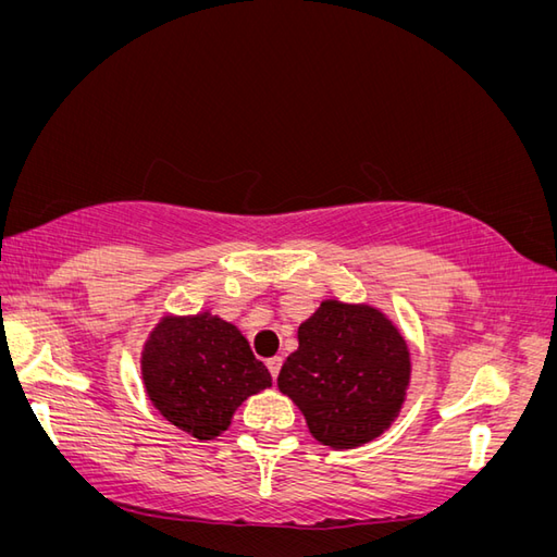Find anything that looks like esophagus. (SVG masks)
Instances as JSON below:
<instances>
[{
  "instance_id": "34e87169",
  "label": "esophagus",
  "mask_w": 557,
  "mask_h": 557,
  "mask_svg": "<svg viewBox=\"0 0 557 557\" xmlns=\"http://www.w3.org/2000/svg\"><path fill=\"white\" fill-rule=\"evenodd\" d=\"M281 364H283V360L276 356V358H269L267 360V369H269V374H272V379L276 381V376H278V372H281Z\"/></svg>"
}]
</instances>
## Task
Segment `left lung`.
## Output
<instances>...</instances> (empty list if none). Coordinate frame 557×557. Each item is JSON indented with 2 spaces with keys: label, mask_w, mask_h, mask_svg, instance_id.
I'll return each instance as SVG.
<instances>
[{
  "label": "left lung",
  "mask_w": 557,
  "mask_h": 557,
  "mask_svg": "<svg viewBox=\"0 0 557 557\" xmlns=\"http://www.w3.org/2000/svg\"><path fill=\"white\" fill-rule=\"evenodd\" d=\"M297 339L278 391L305 413L313 440L356 448L395 423L411 381V352L383 311L325 299L299 325Z\"/></svg>",
  "instance_id": "8db88e82"
}]
</instances>
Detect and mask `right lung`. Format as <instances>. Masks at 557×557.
I'll return each mask as SVG.
<instances>
[{
    "label": "right lung",
    "mask_w": 557,
    "mask_h": 557,
    "mask_svg": "<svg viewBox=\"0 0 557 557\" xmlns=\"http://www.w3.org/2000/svg\"><path fill=\"white\" fill-rule=\"evenodd\" d=\"M141 379L153 407L199 442L221 436L242 401L272 385L239 327L209 311L162 315L141 350Z\"/></svg>",
    "instance_id": "right-lung-1"
}]
</instances>
